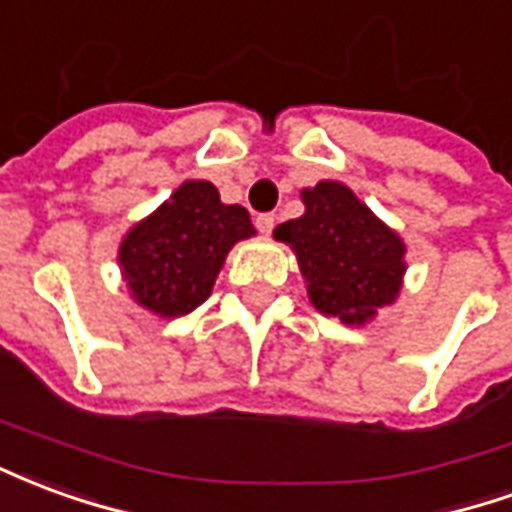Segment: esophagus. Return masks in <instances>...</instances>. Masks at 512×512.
<instances>
[{
	"mask_svg": "<svg viewBox=\"0 0 512 512\" xmlns=\"http://www.w3.org/2000/svg\"><path fill=\"white\" fill-rule=\"evenodd\" d=\"M255 224L260 233H271V230L277 227V216H274V213H257Z\"/></svg>",
	"mask_w": 512,
	"mask_h": 512,
	"instance_id": "1",
	"label": "esophagus"
}]
</instances>
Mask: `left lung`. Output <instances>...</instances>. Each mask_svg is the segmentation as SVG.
Returning <instances> with one entry per match:
<instances>
[{"mask_svg": "<svg viewBox=\"0 0 512 512\" xmlns=\"http://www.w3.org/2000/svg\"><path fill=\"white\" fill-rule=\"evenodd\" d=\"M301 200L304 216L279 224L274 235L293 246L312 304L343 323L370 321L395 301L406 246L343 183L321 180Z\"/></svg>", "mask_w": 512, "mask_h": 512, "instance_id": "1", "label": "left lung"}]
</instances>
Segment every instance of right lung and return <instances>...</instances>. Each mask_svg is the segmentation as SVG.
Listing matches in <instances>:
<instances>
[{
  "instance_id": "obj_1",
  "label": "right lung",
  "mask_w": 512,
  "mask_h": 512,
  "mask_svg": "<svg viewBox=\"0 0 512 512\" xmlns=\"http://www.w3.org/2000/svg\"><path fill=\"white\" fill-rule=\"evenodd\" d=\"M255 235L241 205H224L208 180H186L120 244L134 299L161 318L197 310L235 241Z\"/></svg>"
}]
</instances>
